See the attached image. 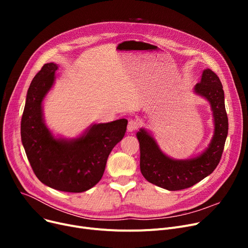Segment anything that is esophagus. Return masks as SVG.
<instances>
[{"instance_id":"1","label":"esophagus","mask_w":248,"mask_h":248,"mask_svg":"<svg viewBox=\"0 0 248 248\" xmlns=\"http://www.w3.org/2000/svg\"><path fill=\"white\" fill-rule=\"evenodd\" d=\"M139 125H140V124H139L138 121H136V120H131V121L128 122V124H127V131L132 133V132L136 131V129H138Z\"/></svg>"}]
</instances>
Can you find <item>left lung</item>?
I'll use <instances>...</instances> for the list:
<instances>
[{"instance_id":"8db88e82","label":"left lung","mask_w":248,"mask_h":248,"mask_svg":"<svg viewBox=\"0 0 248 248\" xmlns=\"http://www.w3.org/2000/svg\"><path fill=\"white\" fill-rule=\"evenodd\" d=\"M194 91L209 101L214 119L213 138L202 154L187 160H175L161 151L157 141L145 128H140L137 134L142 176L150 183L169 191L192 187L210 175L220 162L228 135L224 91L217 74L209 68L205 69Z\"/></svg>"}]
</instances>
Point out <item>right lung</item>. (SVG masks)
<instances>
[{"label": "right lung", "mask_w": 248, "mask_h": 248, "mask_svg": "<svg viewBox=\"0 0 248 248\" xmlns=\"http://www.w3.org/2000/svg\"><path fill=\"white\" fill-rule=\"evenodd\" d=\"M57 64L43 65L30 84L21 121V139L36 177L55 190L80 193L100 181L113 147L126 131V120L94 124L79 138L56 139L46 126L42 101L53 86Z\"/></svg>", "instance_id": "1"}]
</instances>
